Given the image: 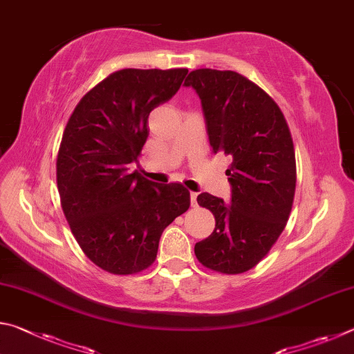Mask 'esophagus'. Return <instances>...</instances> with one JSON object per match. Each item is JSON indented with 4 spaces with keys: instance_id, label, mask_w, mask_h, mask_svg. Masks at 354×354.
I'll list each match as a JSON object with an SVG mask.
<instances>
[{
    "instance_id": "34e87169",
    "label": "esophagus",
    "mask_w": 354,
    "mask_h": 354,
    "mask_svg": "<svg viewBox=\"0 0 354 354\" xmlns=\"http://www.w3.org/2000/svg\"><path fill=\"white\" fill-rule=\"evenodd\" d=\"M196 196H198V194L196 192H190V205L192 206H196Z\"/></svg>"
}]
</instances>
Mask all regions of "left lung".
<instances>
[{"instance_id":"left-lung-1","label":"left lung","mask_w":354,"mask_h":354,"mask_svg":"<svg viewBox=\"0 0 354 354\" xmlns=\"http://www.w3.org/2000/svg\"><path fill=\"white\" fill-rule=\"evenodd\" d=\"M205 111L212 151L230 156L231 203L200 194L198 205L215 217V230L195 245L203 266L223 274L256 267L277 243L290 217L297 162L284 113L267 92L231 70L190 71Z\"/></svg>"}]
</instances>
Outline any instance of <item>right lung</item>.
<instances>
[{
    "label": "right lung",
    "mask_w": 354,
    "mask_h": 354,
    "mask_svg": "<svg viewBox=\"0 0 354 354\" xmlns=\"http://www.w3.org/2000/svg\"><path fill=\"white\" fill-rule=\"evenodd\" d=\"M187 71H113L84 95L64 129L56 159L62 211L84 254L104 272L148 268L165 227L190 206L183 184L129 171L149 134V112L178 92Z\"/></svg>",
    "instance_id": "1"
}]
</instances>
